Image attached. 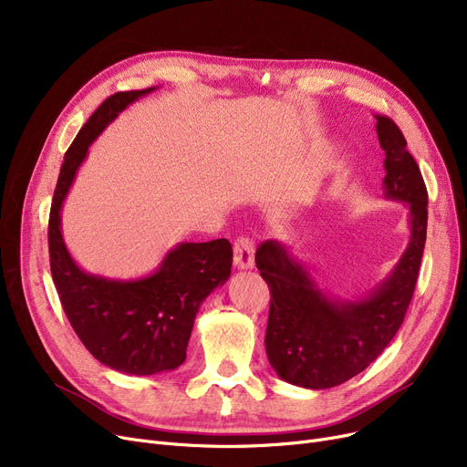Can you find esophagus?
<instances>
[{
    "label": "esophagus",
    "instance_id": "obj_1",
    "mask_svg": "<svg viewBox=\"0 0 467 467\" xmlns=\"http://www.w3.org/2000/svg\"><path fill=\"white\" fill-rule=\"evenodd\" d=\"M255 265V246L248 236H240L234 242V266L240 271H248Z\"/></svg>",
    "mask_w": 467,
    "mask_h": 467
}]
</instances>
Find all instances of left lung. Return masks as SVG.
<instances>
[{"label":"left lung","instance_id":"left-lung-1","mask_svg":"<svg viewBox=\"0 0 467 467\" xmlns=\"http://www.w3.org/2000/svg\"><path fill=\"white\" fill-rule=\"evenodd\" d=\"M384 159V199L409 210V244L367 296L338 299L320 287L296 252L276 240L257 248L255 265L271 287L265 348L276 375L301 388L326 389L367 369L396 337L412 299L426 244L428 191L419 164L391 119L377 115Z\"/></svg>","mask_w":467,"mask_h":467}]
</instances>
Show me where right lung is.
<instances>
[{"mask_svg":"<svg viewBox=\"0 0 467 467\" xmlns=\"http://www.w3.org/2000/svg\"><path fill=\"white\" fill-rule=\"evenodd\" d=\"M155 88L117 92L90 115L64 155L48 215L53 282L73 331L98 361L138 377L178 369L185 361L196 312L217 285L229 280L233 266L227 238L182 242L155 273L132 280L90 275L66 248L60 212L90 143L120 111Z\"/></svg>","mask_w":467,"mask_h":467,"instance_id":"obj_1","label":"right lung"}]
</instances>
